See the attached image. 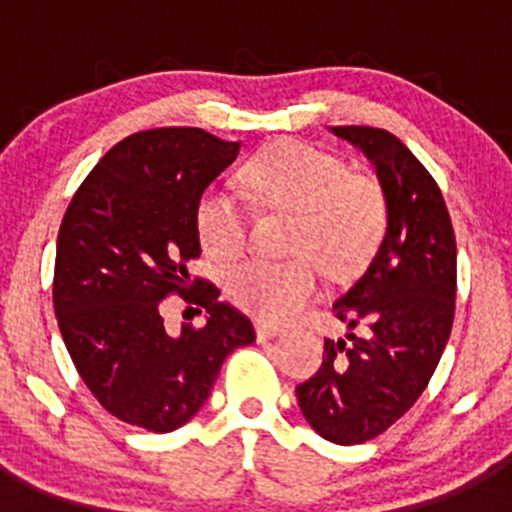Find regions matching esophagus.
Listing matches in <instances>:
<instances>
[{"instance_id":"34e87169","label":"esophagus","mask_w":512,"mask_h":512,"mask_svg":"<svg viewBox=\"0 0 512 512\" xmlns=\"http://www.w3.org/2000/svg\"><path fill=\"white\" fill-rule=\"evenodd\" d=\"M255 332H257V339H260V342H267V339L280 337L282 329L275 327V324H257Z\"/></svg>"}]
</instances>
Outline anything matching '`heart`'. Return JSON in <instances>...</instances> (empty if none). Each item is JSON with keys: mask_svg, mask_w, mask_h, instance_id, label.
Here are the masks:
<instances>
[{"mask_svg": "<svg viewBox=\"0 0 512 512\" xmlns=\"http://www.w3.org/2000/svg\"><path fill=\"white\" fill-rule=\"evenodd\" d=\"M252 203L294 213L289 252L272 262L252 257L227 270L232 302L265 322H285L302 312L322 289L323 260L332 275L359 270L379 245L386 227V200L379 183L352 173L342 158L285 141L252 158L242 170ZM195 225L205 252L232 257L247 242V213L223 190H205L195 208Z\"/></svg>", "mask_w": 512, "mask_h": 512, "instance_id": "obj_1", "label": "heart"}]
</instances>
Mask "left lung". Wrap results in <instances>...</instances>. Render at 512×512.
<instances>
[{"label": "left lung", "instance_id": "1", "mask_svg": "<svg viewBox=\"0 0 512 512\" xmlns=\"http://www.w3.org/2000/svg\"><path fill=\"white\" fill-rule=\"evenodd\" d=\"M376 168L386 232L374 260L334 302L349 327L324 339L322 369L297 386L309 426L354 446L399 421L431 381L456 312V235L441 188L384 128L332 126Z\"/></svg>", "mask_w": 512, "mask_h": 512}]
</instances>
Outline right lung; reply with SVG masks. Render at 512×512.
Masks as SVG:
<instances>
[{"label": "right lung", "instance_id": "1", "mask_svg": "<svg viewBox=\"0 0 512 512\" xmlns=\"http://www.w3.org/2000/svg\"><path fill=\"white\" fill-rule=\"evenodd\" d=\"M240 143L203 128H153L111 148L71 198L56 240L54 312L76 371L111 416L168 433L203 409L250 319L190 280L195 208ZM178 291L209 317L170 335L159 302Z\"/></svg>", "mask_w": 512, "mask_h": 512}]
</instances>
